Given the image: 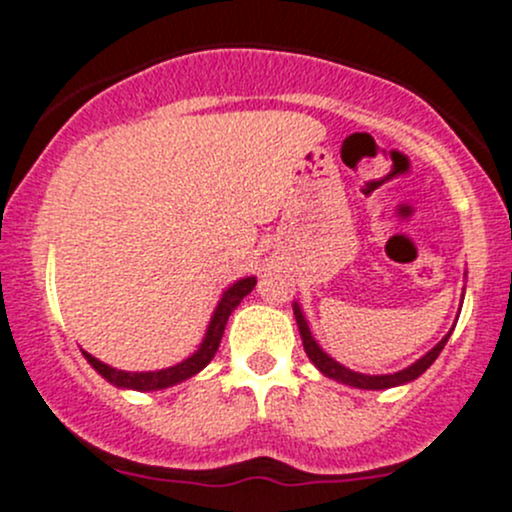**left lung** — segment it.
Segmentation results:
<instances>
[{
	"label": "left lung",
	"mask_w": 512,
	"mask_h": 512,
	"mask_svg": "<svg viewBox=\"0 0 512 512\" xmlns=\"http://www.w3.org/2000/svg\"><path fill=\"white\" fill-rule=\"evenodd\" d=\"M294 319H297L299 334H302L304 352H307L309 359H312V364L317 366V369L322 371L324 376H329V379L339 381V384L354 386V389H391V386L409 384V381L418 379V376H421L423 371H426L428 366H431L433 361L438 359V354H441V352H443V347H446L448 337H451V332H448L446 337H443L441 342H438L436 347L431 349V352L423 354L421 359L414 361V364H411V366H406V369L396 371V374L369 376V374H359V371L347 369V366H342V364H339V361H334L332 356H329L327 352H322V347H319V344L314 342L312 332H309V327H307V319H304L302 309H299V304H297V302H294Z\"/></svg>",
	"instance_id": "obj_1"
}]
</instances>
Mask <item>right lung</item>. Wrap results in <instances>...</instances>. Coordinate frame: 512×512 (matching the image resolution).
<instances>
[{
    "instance_id": "add662e5",
    "label": "right lung",
    "mask_w": 512,
    "mask_h": 512,
    "mask_svg": "<svg viewBox=\"0 0 512 512\" xmlns=\"http://www.w3.org/2000/svg\"><path fill=\"white\" fill-rule=\"evenodd\" d=\"M255 282H257L255 277H245V280H237L235 285L225 289L223 297H220V302H218V307H215L213 319H210L208 332H205V337H203V344L198 347V352H195L193 356H188V359H183L180 364L168 366V369H160V371H121V369H113V366L103 364V361H98L96 356H91L89 352H84L86 361L94 366L98 374L108 381V384L118 386V389L158 391V389H168V386L180 384V381L190 379V376H195L198 371H203L205 366L213 361V356L220 347V339H223L227 319H230V314L235 312L237 304L242 302V297H247V294L252 292Z\"/></svg>"
}]
</instances>
